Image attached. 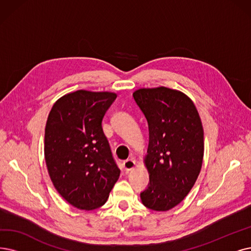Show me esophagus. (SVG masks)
<instances>
[{
  "label": "esophagus",
  "instance_id": "esophagus-1",
  "mask_svg": "<svg viewBox=\"0 0 251 251\" xmlns=\"http://www.w3.org/2000/svg\"><path fill=\"white\" fill-rule=\"evenodd\" d=\"M135 162L133 159H126L124 162V168L126 170V171H129V170H132L135 168Z\"/></svg>",
  "mask_w": 251,
  "mask_h": 251
}]
</instances>
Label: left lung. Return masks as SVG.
<instances>
[{
  "label": "left lung",
  "mask_w": 251,
  "mask_h": 251,
  "mask_svg": "<svg viewBox=\"0 0 251 251\" xmlns=\"http://www.w3.org/2000/svg\"><path fill=\"white\" fill-rule=\"evenodd\" d=\"M133 97L149 129L145 157L149 183L140 197L148 209L168 211L183 201L201 171V118L192 100L175 89L140 88Z\"/></svg>",
  "instance_id": "left-lung-1"
}]
</instances>
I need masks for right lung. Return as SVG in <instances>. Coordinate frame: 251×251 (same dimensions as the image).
Masks as SVG:
<instances>
[{"mask_svg":"<svg viewBox=\"0 0 251 251\" xmlns=\"http://www.w3.org/2000/svg\"><path fill=\"white\" fill-rule=\"evenodd\" d=\"M116 97L77 91L57 100L48 115L44 138L48 173L58 194L78 209L103 206L119 177L102 127Z\"/></svg>","mask_w":251,"mask_h":251,"instance_id":"add662e5","label":"right lung"}]
</instances>
